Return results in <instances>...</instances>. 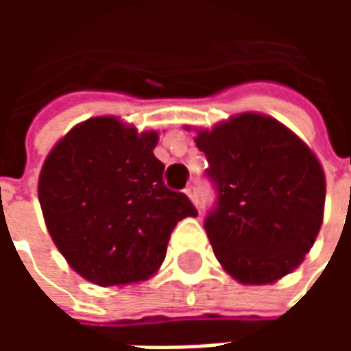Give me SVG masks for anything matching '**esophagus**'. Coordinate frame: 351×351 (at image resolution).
Instances as JSON below:
<instances>
[{"label": "esophagus", "mask_w": 351, "mask_h": 351, "mask_svg": "<svg viewBox=\"0 0 351 351\" xmlns=\"http://www.w3.org/2000/svg\"><path fill=\"white\" fill-rule=\"evenodd\" d=\"M184 191H186V195H188L193 203H197V190H195V186H188Z\"/></svg>", "instance_id": "34e87169"}]
</instances>
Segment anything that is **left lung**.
Wrapping results in <instances>:
<instances>
[{"label":"left lung","instance_id":"1","mask_svg":"<svg viewBox=\"0 0 351 351\" xmlns=\"http://www.w3.org/2000/svg\"><path fill=\"white\" fill-rule=\"evenodd\" d=\"M216 203L205 229L221 267L269 284L299 267L324 220V169L301 138L269 116L244 112L199 131Z\"/></svg>","mask_w":351,"mask_h":351}]
</instances>
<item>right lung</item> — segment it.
Returning a JSON list of instances; mask_svg holds the SVG:
<instances>
[{
    "label": "right lung",
    "mask_w": 351,
    "mask_h": 351,
    "mask_svg": "<svg viewBox=\"0 0 351 351\" xmlns=\"http://www.w3.org/2000/svg\"><path fill=\"white\" fill-rule=\"evenodd\" d=\"M158 133L138 135L110 116L82 122L43 165L39 203L52 241L80 276L125 286L160 269L171 233L197 210L169 190L154 156Z\"/></svg>",
    "instance_id": "add662e5"
}]
</instances>
